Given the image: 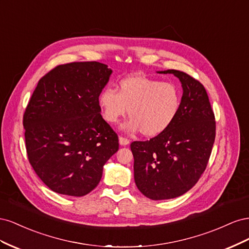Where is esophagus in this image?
I'll return each mask as SVG.
<instances>
[{
	"mask_svg": "<svg viewBox=\"0 0 249 249\" xmlns=\"http://www.w3.org/2000/svg\"><path fill=\"white\" fill-rule=\"evenodd\" d=\"M129 143H130V140L129 139H126V138H124V137H122V136H120L119 137V144L120 145H127V144H129Z\"/></svg>",
	"mask_w": 249,
	"mask_h": 249,
	"instance_id": "34e87169",
	"label": "esophagus"
}]
</instances>
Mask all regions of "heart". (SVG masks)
<instances>
[{
	"label": "heart",
	"instance_id": "1",
	"mask_svg": "<svg viewBox=\"0 0 249 249\" xmlns=\"http://www.w3.org/2000/svg\"><path fill=\"white\" fill-rule=\"evenodd\" d=\"M182 104L179 87L172 82L148 78L141 74L125 77L99 94V106L106 122L115 124L127 110L131 118L124 125L130 132L141 131L155 137L166 131L175 122Z\"/></svg>",
	"mask_w": 249,
	"mask_h": 249
}]
</instances>
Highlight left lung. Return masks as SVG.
Segmentation results:
<instances>
[{
    "label": "left lung",
    "mask_w": 249,
    "mask_h": 249,
    "mask_svg": "<svg viewBox=\"0 0 249 249\" xmlns=\"http://www.w3.org/2000/svg\"><path fill=\"white\" fill-rule=\"evenodd\" d=\"M183 87L178 114L168 129L147 141H134V178L139 191L153 200L180 196L205 171L215 141L216 123L200 82L186 72L167 70Z\"/></svg>",
    "instance_id": "8db88e82"
}]
</instances>
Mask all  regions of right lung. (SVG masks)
Wrapping results in <instances>:
<instances>
[{
	"instance_id": "obj_1",
	"label": "right lung",
	"mask_w": 249,
	"mask_h": 249,
	"mask_svg": "<svg viewBox=\"0 0 249 249\" xmlns=\"http://www.w3.org/2000/svg\"><path fill=\"white\" fill-rule=\"evenodd\" d=\"M111 73L96 61L62 64L34 90L22 120L28 159L54 192L70 196L91 192L104 165L118 150L117 134L99 106Z\"/></svg>"
}]
</instances>
